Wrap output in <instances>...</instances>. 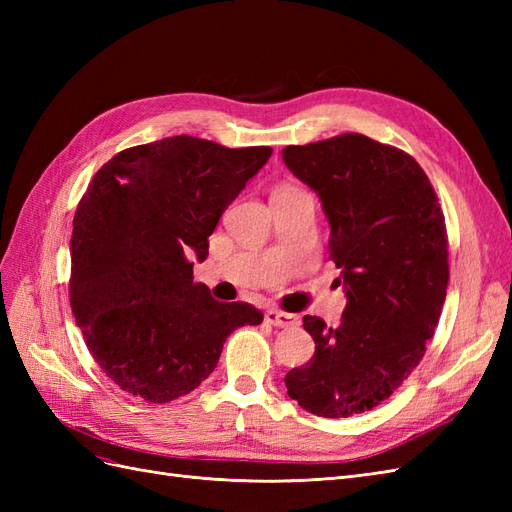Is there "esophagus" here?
Masks as SVG:
<instances>
[{"mask_svg":"<svg viewBox=\"0 0 512 512\" xmlns=\"http://www.w3.org/2000/svg\"><path fill=\"white\" fill-rule=\"evenodd\" d=\"M265 322L271 324V327H280V329H288V327H297L299 318L286 314V312H277V309H269L265 314Z\"/></svg>","mask_w":512,"mask_h":512,"instance_id":"1","label":"esophagus"}]
</instances>
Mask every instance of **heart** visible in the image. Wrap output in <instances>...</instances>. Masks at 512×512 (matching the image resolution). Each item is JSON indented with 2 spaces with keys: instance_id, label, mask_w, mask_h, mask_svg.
Here are the masks:
<instances>
[{
  "instance_id": "heart-1",
  "label": "heart",
  "mask_w": 512,
  "mask_h": 512,
  "mask_svg": "<svg viewBox=\"0 0 512 512\" xmlns=\"http://www.w3.org/2000/svg\"><path fill=\"white\" fill-rule=\"evenodd\" d=\"M277 192H292V190H277Z\"/></svg>"
}]
</instances>
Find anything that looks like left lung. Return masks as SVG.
<instances>
[{
    "instance_id": "obj_1",
    "label": "left lung",
    "mask_w": 512,
    "mask_h": 512,
    "mask_svg": "<svg viewBox=\"0 0 512 512\" xmlns=\"http://www.w3.org/2000/svg\"><path fill=\"white\" fill-rule=\"evenodd\" d=\"M282 158L322 200L329 258L348 297L337 329L303 316L316 352L288 371L286 389L316 416L361 414L408 380L438 327L448 286L444 213L418 162L369 136L288 145Z\"/></svg>"
}]
</instances>
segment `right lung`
<instances>
[{
    "label": "right lung",
    "instance_id": "right-lung-1",
    "mask_svg": "<svg viewBox=\"0 0 512 512\" xmlns=\"http://www.w3.org/2000/svg\"><path fill=\"white\" fill-rule=\"evenodd\" d=\"M170 136L119 151L91 179L70 239V305L87 350L121 391L168 404L209 378L226 337L262 322L250 303L194 284L220 215L271 158Z\"/></svg>",
    "mask_w": 512,
    "mask_h": 512
}]
</instances>
